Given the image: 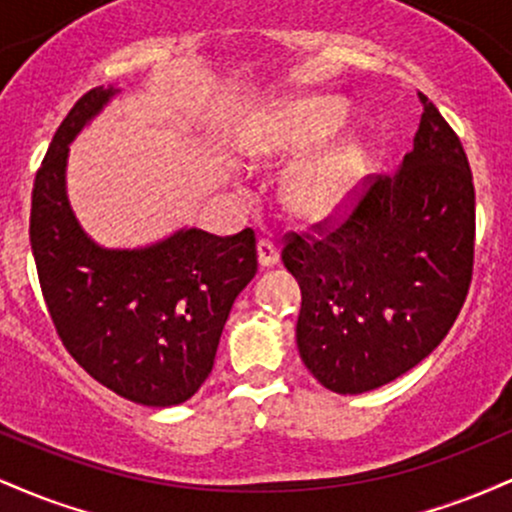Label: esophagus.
I'll return each mask as SVG.
<instances>
[{
  "mask_svg": "<svg viewBox=\"0 0 512 512\" xmlns=\"http://www.w3.org/2000/svg\"><path fill=\"white\" fill-rule=\"evenodd\" d=\"M257 257H260V267H274L279 262V248L272 238H260L257 243Z\"/></svg>",
  "mask_w": 512,
  "mask_h": 512,
  "instance_id": "esophagus-1",
  "label": "esophagus"
}]
</instances>
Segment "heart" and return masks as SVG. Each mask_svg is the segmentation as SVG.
Returning a JSON list of instances; mask_svg holds the SVG:
<instances>
[{
  "mask_svg": "<svg viewBox=\"0 0 512 512\" xmlns=\"http://www.w3.org/2000/svg\"><path fill=\"white\" fill-rule=\"evenodd\" d=\"M349 105L334 96L301 98L281 105L250 134L248 151L257 161H284L308 154L342 129ZM368 168L363 142L349 137L310 158L291 175L284 202L298 219L317 223L342 214Z\"/></svg>",
  "mask_w": 512,
  "mask_h": 512,
  "instance_id": "heart-1",
  "label": "heart"
}]
</instances>
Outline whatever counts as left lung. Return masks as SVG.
I'll return each mask as SVG.
<instances>
[{"instance_id":"1","label":"left lung","mask_w":512,"mask_h":512,"mask_svg":"<svg viewBox=\"0 0 512 512\" xmlns=\"http://www.w3.org/2000/svg\"><path fill=\"white\" fill-rule=\"evenodd\" d=\"M414 149L368 175L339 223L286 233L301 284L296 342L317 383L361 395L431 354L460 315L474 267V182L460 137L424 93Z\"/></svg>"}]
</instances>
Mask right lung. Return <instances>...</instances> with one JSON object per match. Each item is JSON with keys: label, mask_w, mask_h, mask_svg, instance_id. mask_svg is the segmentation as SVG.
<instances>
[{"label": "right lung", "mask_w": 512, "mask_h": 512, "mask_svg": "<svg viewBox=\"0 0 512 512\" xmlns=\"http://www.w3.org/2000/svg\"><path fill=\"white\" fill-rule=\"evenodd\" d=\"M117 93L91 88L57 127L31 199V250L64 349L93 380L144 407L202 387L238 293L257 274L255 231L187 228L139 250H105L81 231L64 190L69 144Z\"/></svg>", "instance_id": "1"}]
</instances>
